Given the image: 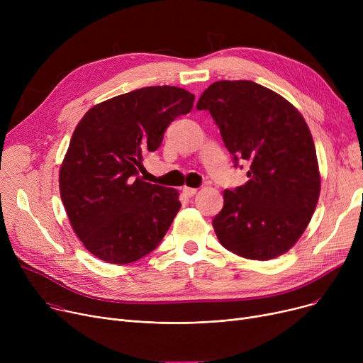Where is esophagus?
Listing matches in <instances>:
<instances>
[{
    "instance_id": "1",
    "label": "esophagus",
    "mask_w": 363,
    "mask_h": 363,
    "mask_svg": "<svg viewBox=\"0 0 363 363\" xmlns=\"http://www.w3.org/2000/svg\"><path fill=\"white\" fill-rule=\"evenodd\" d=\"M182 193L186 196V197H193L197 194V188H189V186H184L182 188Z\"/></svg>"
}]
</instances>
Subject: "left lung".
Segmentation results:
<instances>
[{
	"mask_svg": "<svg viewBox=\"0 0 363 363\" xmlns=\"http://www.w3.org/2000/svg\"><path fill=\"white\" fill-rule=\"evenodd\" d=\"M218 125L234 166L250 164L244 185L223 191L212 225L219 242L241 257L275 259L306 230L320 191L308 123L279 94L252 81H218L197 103Z\"/></svg>",
	"mask_w": 363,
	"mask_h": 363,
	"instance_id": "obj_1",
	"label": "left lung"
}]
</instances>
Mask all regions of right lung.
I'll list each match as a JSON object with an SVG mask.
<instances>
[{
  "label": "right lung",
  "instance_id": "obj_1",
  "mask_svg": "<svg viewBox=\"0 0 363 363\" xmlns=\"http://www.w3.org/2000/svg\"><path fill=\"white\" fill-rule=\"evenodd\" d=\"M194 95L178 86H147L89 108L76 126L60 167V196L74 234L107 263L151 253L181 208L174 188L144 182L143 159L166 128L191 111Z\"/></svg>",
  "mask_w": 363,
  "mask_h": 363
}]
</instances>
